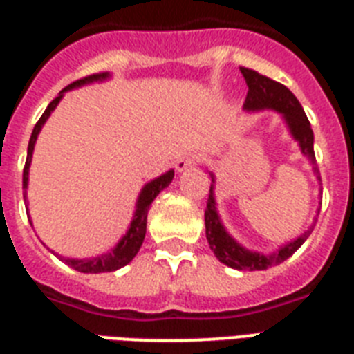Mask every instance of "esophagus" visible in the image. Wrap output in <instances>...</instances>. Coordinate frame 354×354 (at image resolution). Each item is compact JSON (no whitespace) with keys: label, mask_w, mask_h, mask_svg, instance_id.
<instances>
[{"label":"esophagus","mask_w":354,"mask_h":354,"mask_svg":"<svg viewBox=\"0 0 354 354\" xmlns=\"http://www.w3.org/2000/svg\"><path fill=\"white\" fill-rule=\"evenodd\" d=\"M193 163H194V156L183 154V156H180V158H178L176 163H174V167H176L178 172H183L185 169H189V167L193 165Z\"/></svg>","instance_id":"34e87169"}]
</instances>
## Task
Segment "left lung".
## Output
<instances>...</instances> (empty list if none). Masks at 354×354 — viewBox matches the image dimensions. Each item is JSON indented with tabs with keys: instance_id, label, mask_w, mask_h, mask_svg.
<instances>
[{
	"instance_id": "8db88e82",
	"label": "left lung",
	"mask_w": 354,
	"mask_h": 354,
	"mask_svg": "<svg viewBox=\"0 0 354 354\" xmlns=\"http://www.w3.org/2000/svg\"><path fill=\"white\" fill-rule=\"evenodd\" d=\"M241 73L248 84L244 110L246 112H259V110H275V112H279L285 119L288 130H290L292 138L299 143V149H301L303 154L313 161L314 172L319 174L318 167H316V156H314L313 128H310V122H308L296 95L286 86L279 84V82H275V80L268 79V77H264V75L257 73L253 69L241 68ZM211 182L213 183H211L209 198H207V207H205V236H207L209 248L213 250L216 259L221 263L227 264L230 268L253 272V270H266L270 266H274V264L283 263L296 252L297 248L301 246L303 242L307 241L310 232H313V227H310L303 235H299L292 242L285 244V246H281L277 252L268 253V255L246 250L226 232V227L222 226L221 216H218V211H216L215 176L213 174H211Z\"/></svg>"
}]
</instances>
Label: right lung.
<instances>
[{"mask_svg": "<svg viewBox=\"0 0 354 354\" xmlns=\"http://www.w3.org/2000/svg\"><path fill=\"white\" fill-rule=\"evenodd\" d=\"M110 79V73H95L90 75V77H84V79L75 80L69 86H66L60 93H58L57 99H53L49 102V106L46 108V112L41 113V118L38 119V122L35 124V130L30 133L29 147H27V161H25L24 167V189L25 194H27V183H29V167L30 160H32V150H35V143L38 133H40L44 122L47 121V118L51 115V112L57 108V104L60 102V99L64 97V93L73 88H79V86L90 84V82H97V80H106ZM174 178V171H169L165 174H161L160 178H156L152 182H149L141 189L139 193V198L136 202V213H133V218L130 222V227L127 230V233L122 235L121 241L118 242V246L113 248L110 253H104V255H97V257L91 259H66V264H69L71 268H75L77 272H82V274H102V272H115V270L122 268L124 264H128L136 257V253L139 252V248L145 241V233H147V215H149L150 204L154 202V198L163 191V189L172 182Z\"/></svg>", "mask_w": 354, "mask_h": 354, "instance_id": "obj_1", "label": "right lung"}]
</instances>
